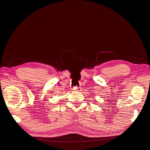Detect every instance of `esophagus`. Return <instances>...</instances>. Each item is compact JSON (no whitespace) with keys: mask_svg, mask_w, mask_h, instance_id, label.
I'll return each instance as SVG.
<instances>
[{"mask_svg":"<svg viewBox=\"0 0 150 150\" xmlns=\"http://www.w3.org/2000/svg\"><path fill=\"white\" fill-rule=\"evenodd\" d=\"M74 91H82V89H81V87H74L73 89Z\"/></svg>","mask_w":150,"mask_h":150,"instance_id":"1","label":"esophagus"}]
</instances>
